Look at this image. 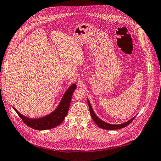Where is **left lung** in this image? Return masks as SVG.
Segmentation results:
<instances>
[{"label": "left lung", "mask_w": 161, "mask_h": 161, "mask_svg": "<svg viewBox=\"0 0 161 161\" xmlns=\"http://www.w3.org/2000/svg\"><path fill=\"white\" fill-rule=\"evenodd\" d=\"M88 107H89V110H90V114L92 118L94 120V122H95V124H96L99 127H100L102 129H107V130H114V129H121L123 127H125L127 125H129L130 123H131L133 119L135 118V117L132 118L131 119H129V121L126 122L125 123H122V124H119V125H111V124H108V123L105 122L104 121H102L101 119L99 118L97 116L95 115V114L94 113L93 108H92V107L91 105V103L89 100H88Z\"/></svg>", "instance_id": "8db88e82"}]
</instances>
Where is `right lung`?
I'll use <instances>...</instances> for the list:
<instances>
[{"label": "right lung", "instance_id": "1", "mask_svg": "<svg viewBox=\"0 0 161 161\" xmlns=\"http://www.w3.org/2000/svg\"><path fill=\"white\" fill-rule=\"evenodd\" d=\"M76 88V84H72L68 88L66 93H64L59 104L58 105L55 110L43 118L36 119L27 118L25 116L20 114L15 108L13 107V108L14 109L19 117L22 119L24 123L30 127L36 130H46L53 129L59 125L64 121L65 117L67 115L72 95H73V92Z\"/></svg>", "mask_w": 161, "mask_h": 161}]
</instances>
